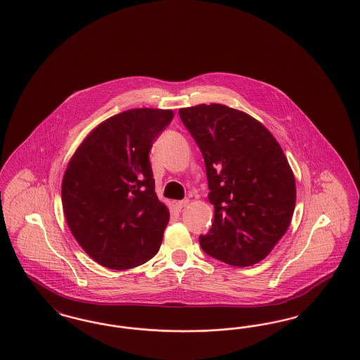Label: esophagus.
Listing matches in <instances>:
<instances>
[{"label":"esophagus","mask_w":360,"mask_h":360,"mask_svg":"<svg viewBox=\"0 0 360 360\" xmlns=\"http://www.w3.org/2000/svg\"><path fill=\"white\" fill-rule=\"evenodd\" d=\"M188 198H185V200H181V201H176L175 202V207L178 209V210H181V209H184L185 206L188 205Z\"/></svg>","instance_id":"1"}]
</instances>
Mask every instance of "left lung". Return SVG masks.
Masks as SVG:
<instances>
[{
	"label": "left lung",
	"mask_w": 360,
	"mask_h": 360,
	"mask_svg": "<svg viewBox=\"0 0 360 360\" xmlns=\"http://www.w3.org/2000/svg\"><path fill=\"white\" fill-rule=\"evenodd\" d=\"M205 162L214 220L200 245L226 264L245 267L267 257L286 233L295 179L271 132L221 103L179 109Z\"/></svg>",
	"instance_id": "obj_1"
}]
</instances>
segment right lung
Instances as JSON below:
<instances>
[{
  "mask_svg": "<svg viewBox=\"0 0 360 360\" xmlns=\"http://www.w3.org/2000/svg\"><path fill=\"white\" fill-rule=\"evenodd\" d=\"M172 110L140 108L94 128L70 159L62 204L72 236L103 267L127 270L156 255L169 224L155 193L150 150Z\"/></svg>",
  "mask_w": 360,
  "mask_h": 360,
  "instance_id": "right-lung-1",
  "label": "right lung"
}]
</instances>
